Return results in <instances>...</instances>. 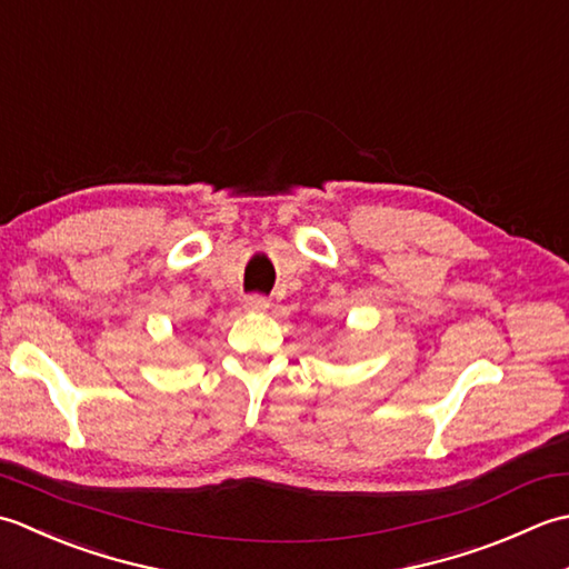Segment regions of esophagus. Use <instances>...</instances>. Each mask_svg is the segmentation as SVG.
Returning a JSON list of instances; mask_svg holds the SVG:
<instances>
[{"label": "esophagus", "instance_id": "34e87169", "mask_svg": "<svg viewBox=\"0 0 569 569\" xmlns=\"http://www.w3.org/2000/svg\"><path fill=\"white\" fill-rule=\"evenodd\" d=\"M242 309H246V311H268L270 301L260 297V295H250V297L242 299Z\"/></svg>", "mask_w": 569, "mask_h": 569}]
</instances>
